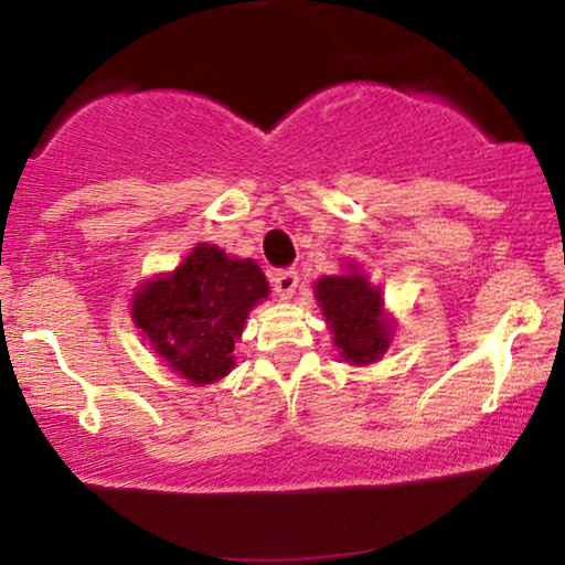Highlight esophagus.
<instances>
[{"instance_id":"obj_1","label":"esophagus","mask_w":565,"mask_h":565,"mask_svg":"<svg viewBox=\"0 0 565 565\" xmlns=\"http://www.w3.org/2000/svg\"><path fill=\"white\" fill-rule=\"evenodd\" d=\"M273 288H275L277 298L290 300L292 292H296V288H298V273H296V269H280V273H275Z\"/></svg>"}]
</instances>
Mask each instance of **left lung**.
I'll use <instances>...</instances> for the list:
<instances>
[{
	"label": "left lung",
	"instance_id": "1",
	"mask_svg": "<svg viewBox=\"0 0 565 565\" xmlns=\"http://www.w3.org/2000/svg\"><path fill=\"white\" fill-rule=\"evenodd\" d=\"M313 298L331 329L339 358L365 367L381 362L396 331V319L385 308L381 285L370 282L358 262H342V273L313 282Z\"/></svg>",
	"mask_w": 565,
	"mask_h": 565
}]
</instances>
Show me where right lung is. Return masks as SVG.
I'll return each instance as SVG.
<instances>
[{"mask_svg":"<svg viewBox=\"0 0 565 565\" xmlns=\"http://www.w3.org/2000/svg\"><path fill=\"white\" fill-rule=\"evenodd\" d=\"M267 296L257 262L228 257L221 246L203 242L172 273L138 285L130 319L159 362L203 388L234 370V342L252 308Z\"/></svg>","mask_w":565,"mask_h":565,"instance_id":"1","label":"right lung"}]
</instances>
